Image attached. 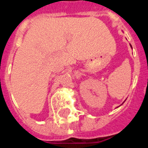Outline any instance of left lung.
Returning <instances> with one entry per match:
<instances>
[{"instance_id": "left-lung-1", "label": "left lung", "mask_w": 148, "mask_h": 148, "mask_svg": "<svg viewBox=\"0 0 148 148\" xmlns=\"http://www.w3.org/2000/svg\"><path fill=\"white\" fill-rule=\"evenodd\" d=\"M131 47H132V45H131Z\"/></svg>"}]
</instances>
